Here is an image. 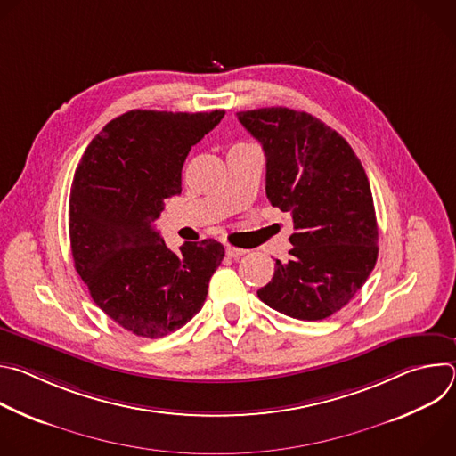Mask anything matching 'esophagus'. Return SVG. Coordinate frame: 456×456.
<instances>
[{
    "label": "esophagus",
    "mask_w": 456,
    "mask_h": 456,
    "mask_svg": "<svg viewBox=\"0 0 456 456\" xmlns=\"http://www.w3.org/2000/svg\"><path fill=\"white\" fill-rule=\"evenodd\" d=\"M225 252H227V256H231V257H240V256H243L247 250H245V248L232 247V245H227V247H225Z\"/></svg>",
    "instance_id": "esophagus-1"
}]
</instances>
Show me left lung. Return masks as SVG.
Listing matches in <instances>:
<instances>
[{
    "label": "left lung",
    "mask_w": 456,
    "mask_h": 456,
    "mask_svg": "<svg viewBox=\"0 0 456 456\" xmlns=\"http://www.w3.org/2000/svg\"><path fill=\"white\" fill-rule=\"evenodd\" d=\"M238 120L264 148L269 202L294 224L290 259H276L257 297L294 319L329 317L348 305L377 262L364 167L336 129L310 113L276 106L240 111Z\"/></svg>",
    "instance_id": "obj_1"
}]
</instances>
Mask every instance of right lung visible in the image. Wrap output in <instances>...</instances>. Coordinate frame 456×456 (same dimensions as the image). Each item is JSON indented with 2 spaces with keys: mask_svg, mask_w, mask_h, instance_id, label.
I'll list each match as a JSON object with an SVG mask.
<instances>
[{
  "mask_svg": "<svg viewBox=\"0 0 456 456\" xmlns=\"http://www.w3.org/2000/svg\"><path fill=\"white\" fill-rule=\"evenodd\" d=\"M224 110H132L104 126L86 148L70 192L76 271L95 305L139 338L167 336L204 306L225 256L216 240L167 248L155 229L164 200L180 194L191 148Z\"/></svg>",
  "mask_w": 456,
  "mask_h": 456,
  "instance_id": "add662e5",
  "label": "right lung"
}]
</instances>
